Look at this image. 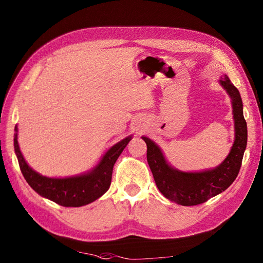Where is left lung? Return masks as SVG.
Returning <instances> with one entry per match:
<instances>
[{
	"mask_svg": "<svg viewBox=\"0 0 263 263\" xmlns=\"http://www.w3.org/2000/svg\"><path fill=\"white\" fill-rule=\"evenodd\" d=\"M218 82L232 101L235 126L234 144L219 165L202 171H181L166 161L161 148L154 140L141 137L147 144V161L159 191L168 200L183 206L202 204L221 193L230 186L240 170L248 136L241 97L227 74H222Z\"/></svg>",
	"mask_w": 263,
	"mask_h": 263,
	"instance_id": "obj_1",
	"label": "left lung"
}]
</instances>
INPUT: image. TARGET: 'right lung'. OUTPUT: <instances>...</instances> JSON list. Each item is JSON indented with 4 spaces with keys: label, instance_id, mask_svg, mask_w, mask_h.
<instances>
[{
    "label": "right lung",
    "instance_id": "obj_1",
    "mask_svg": "<svg viewBox=\"0 0 263 263\" xmlns=\"http://www.w3.org/2000/svg\"><path fill=\"white\" fill-rule=\"evenodd\" d=\"M17 126H15L14 149L24 178L39 195L66 208H80L98 200L109 189L113 166L133 135L125 137L110 147L102 156L97 165L84 173L66 178H49L42 176L28 165L23 157L17 141Z\"/></svg>",
    "mask_w": 263,
    "mask_h": 263
}]
</instances>
